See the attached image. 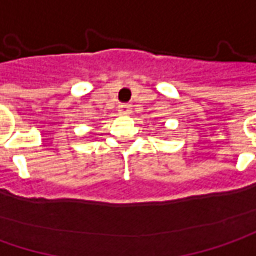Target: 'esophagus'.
<instances>
[{"mask_svg":"<svg viewBox=\"0 0 256 256\" xmlns=\"http://www.w3.org/2000/svg\"><path fill=\"white\" fill-rule=\"evenodd\" d=\"M120 110H121L124 115H128V114L131 112V106L126 105V104H122L121 106H120Z\"/></svg>","mask_w":256,"mask_h":256,"instance_id":"34e87169","label":"esophagus"}]
</instances>
